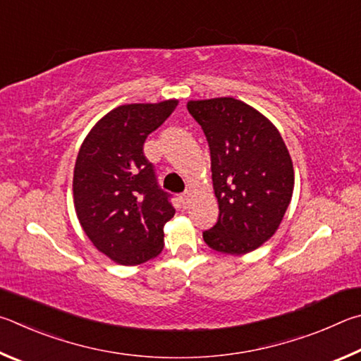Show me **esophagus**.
<instances>
[{"instance_id": "obj_1", "label": "esophagus", "mask_w": 361, "mask_h": 361, "mask_svg": "<svg viewBox=\"0 0 361 361\" xmlns=\"http://www.w3.org/2000/svg\"><path fill=\"white\" fill-rule=\"evenodd\" d=\"M180 201H182V204L187 206L188 201H190V193H188V192L180 193Z\"/></svg>"}]
</instances>
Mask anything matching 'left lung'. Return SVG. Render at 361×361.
I'll return each mask as SVG.
<instances>
[{"label":"left lung","instance_id":"left-lung-1","mask_svg":"<svg viewBox=\"0 0 361 361\" xmlns=\"http://www.w3.org/2000/svg\"><path fill=\"white\" fill-rule=\"evenodd\" d=\"M211 150L216 225L204 243L222 254H247L268 241L293 193V164L286 142L269 120L235 98L188 101Z\"/></svg>","mask_w":361,"mask_h":361}]
</instances>
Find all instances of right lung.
<instances>
[{
  "mask_svg": "<svg viewBox=\"0 0 361 361\" xmlns=\"http://www.w3.org/2000/svg\"><path fill=\"white\" fill-rule=\"evenodd\" d=\"M177 106L125 104L99 120L82 142L73 192L79 222L94 247L120 264H139L163 249V226L174 216L144 142Z\"/></svg>",
  "mask_w": 361,
  "mask_h": 361,
  "instance_id": "obj_1",
  "label": "right lung"
}]
</instances>
